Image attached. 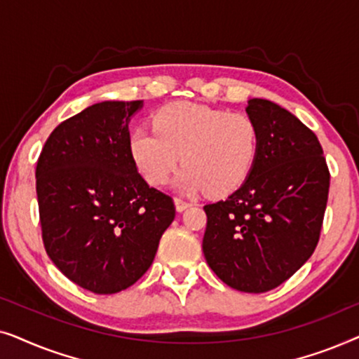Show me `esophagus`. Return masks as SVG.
<instances>
[{"instance_id":"obj_1","label":"esophagus","mask_w":359,"mask_h":359,"mask_svg":"<svg viewBox=\"0 0 359 359\" xmlns=\"http://www.w3.org/2000/svg\"><path fill=\"white\" fill-rule=\"evenodd\" d=\"M191 205V203H188V201H184L183 198H175V208L178 212H183L184 209H188Z\"/></svg>"}]
</instances>
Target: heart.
<instances>
[{
    "instance_id": "obj_1",
    "label": "heart",
    "mask_w": 359,
    "mask_h": 359,
    "mask_svg": "<svg viewBox=\"0 0 359 359\" xmlns=\"http://www.w3.org/2000/svg\"><path fill=\"white\" fill-rule=\"evenodd\" d=\"M151 124L129 137L132 160L150 184H165L180 160L175 186L184 193L230 194L252 173L259 132L247 114L181 101L160 107Z\"/></svg>"
}]
</instances>
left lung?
I'll list each match as a JSON object with an SVG mask.
<instances>
[{"label": "left lung", "instance_id": "obj_1", "mask_svg": "<svg viewBox=\"0 0 359 359\" xmlns=\"http://www.w3.org/2000/svg\"><path fill=\"white\" fill-rule=\"evenodd\" d=\"M259 132L255 166L225 201L204 205L203 252L210 269L242 292H266L316 250L330 171L317 135L268 100L248 101Z\"/></svg>", "mask_w": 359, "mask_h": 359}]
</instances>
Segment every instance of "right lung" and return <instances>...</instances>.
Wrapping results in <instances>:
<instances>
[{
	"label": "right lung",
	"instance_id": "obj_1",
	"mask_svg": "<svg viewBox=\"0 0 359 359\" xmlns=\"http://www.w3.org/2000/svg\"><path fill=\"white\" fill-rule=\"evenodd\" d=\"M142 101H102L58 124L36 168L42 240L65 276L95 294L130 287L154 263L175 219L168 194L150 188L129 150Z\"/></svg>",
	"mask_w": 359,
	"mask_h": 359
}]
</instances>
